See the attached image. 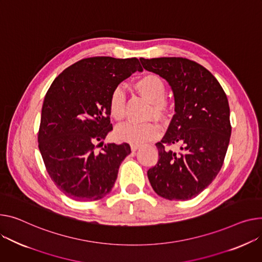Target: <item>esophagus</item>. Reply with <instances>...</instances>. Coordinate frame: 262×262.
<instances>
[{"instance_id":"1","label":"esophagus","mask_w":262,"mask_h":262,"mask_svg":"<svg viewBox=\"0 0 262 262\" xmlns=\"http://www.w3.org/2000/svg\"><path fill=\"white\" fill-rule=\"evenodd\" d=\"M130 148H132V150H133V152H135L136 150H138L139 148H140V145H138V144H132V145H130Z\"/></svg>"}]
</instances>
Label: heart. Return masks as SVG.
I'll list each match as a JSON object with an SVG mask.
<instances>
[{
    "instance_id": "1",
    "label": "heart",
    "mask_w": 262,
    "mask_h": 262,
    "mask_svg": "<svg viewBox=\"0 0 262 262\" xmlns=\"http://www.w3.org/2000/svg\"><path fill=\"white\" fill-rule=\"evenodd\" d=\"M136 90L142 97L151 102L149 115L162 119L166 116L167 105L163 100L166 94L164 81L157 75L148 74L139 79L135 83ZM110 114L112 118L119 121L125 114V94L121 87H117L110 98ZM160 134V128L152 122L135 123L127 122L115 129V137L119 141L132 144H142L152 140Z\"/></svg>"
}]
</instances>
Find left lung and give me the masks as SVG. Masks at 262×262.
Masks as SVG:
<instances>
[{"label":"left lung","mask_w":262,"mask_h":262,"mask_svg":"<svg viewBox=\"0 0 262 262\" xmlns=\"http://www.w3.org/2000/svg\"><path fill=\"white\" fill-rule=\"evenodd\" d=\"M144 69L166 80L175 99L173 115L161 142L159 160L147 170L152 189L168 200L198 196L216 178L231 138L230 106L217 79L185 58H140ZM179 143L176 153L165 145Z\"/></svg>","instance_id":"left-lung-1"}]
</instances>
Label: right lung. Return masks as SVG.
I'll use <instances>...</instances> for the list:
<instances>
[{"label": "right lung", "instance_id": "add662e5", "mask_svg": "<svg viewBox=\"0 0 262 262\" xmlns=\"http://www.w3.org/2000/svg\"><path fill=\"white\" fill-rule=\"evenodd\" d=\"M143 69L136 58L94 57L63 71L44 98L38 135L39 149L51 180L77 201L106 196L119 166L130 154L127 143L97 142L113 129L110 98L118 85Z\"/></svg>", "mask_w": 262, "mask_h": 262}]
</instances>
